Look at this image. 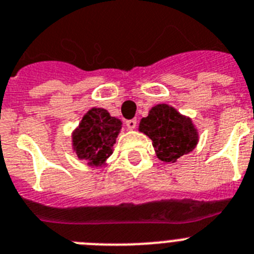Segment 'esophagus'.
Instances as JSON below:
<instances>
[{"label": "esophagus", "mask_w": 254, "mask_h": 254, "mask_svg": "<svg viewBox=\"0 0 254 254\" xmlns=\"http://www.w3.org/2000/svg\"><path fill=\"white\" fill-rule=\"evenodd\" d=\"M125 124L129 129H135L136 127V119H131V120H127L125 121Z\"/></svg>", "instance_id": "obj_1"}]
</instances>
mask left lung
<instances>
[{"label":"left lung","mask_w":254,"mask_h":254,"mask_svg":"<svg viewBox=\"0 0 254 254\" xmlns=\"http://www.w3.org/2000/svg\"><path fill=\"white\" fill-rule=\"evenodd\" d=\"M139 130L148 135L158 158L165 162H174L198 142L191 121L167 105L154 106L148 116L142 119Z\"/></svg>","instance_id":"left-lung-1"}]
</instances>
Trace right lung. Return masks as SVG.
<instances>
[{
  "label": "right lung",
  "mask_w": 254,
  "mask_h": 254,
  "mask_svg": "<svg viewBox=\"0 0 254 254\" xmlns=\"http://www.w3.org/2000/svg\"><path fill=\"white\" fill-rule=\"evenodd\" d=\"M120 129L121 121L110 116L106 110H89L72 136L78 157L89 165H102L112 154Z\"/></svg>",
  "instance_id": "obj_1"
}]
</instances>
